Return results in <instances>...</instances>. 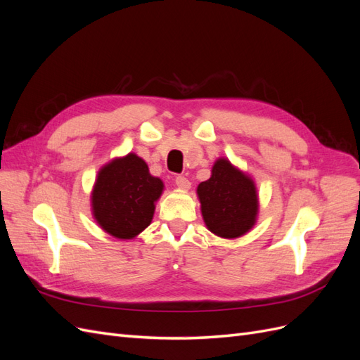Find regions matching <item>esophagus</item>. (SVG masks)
<instances>
[{
	"mask_svg": "<svg viewBox=\"0 0 360 360\" xmlns=\"http://www.w3.org/2000/svg\"><path fill=\"white\" fill-rule=\"evenodd\" d=\"M174 181H176V184L180 189H189L191 188V181L184 176H177Z\"/></svg>",
	"mask_w": 360,
	"mask_h": 360,
	"instance_id": "obj_1",
	"label": "esophagus"
}]
</instances>
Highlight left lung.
<instances>
[{"mask_svg": "<svg viewBox=\"0 0 360 360\" xmlns=\"http://www.w3.org/2000/svg\"><path fill=\"white\" fill-rule=\"evenodd\" d=\"M198 197L204 222L216 236L236 238L254 226L258 212L255 184L226 159L216 160L212 177L200 183Z\"/></svg>", "mask_w": 360, "mask_h": 360, "instance_id": "8db88e82", "label": "left lung"}]
</instances>
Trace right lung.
I'll return each mask as SVG.
<instances>
[{
    "label": "right lung",
    "instance_id": "add662e5",
    "mask_svg": "<svg viewBox=\"0 0 360 360\" xmlns=\"http://www.w3.org/2000/svg\"><path fill=\"white\" fill-rule=\"evenodd\" d=\"M163 191L147 163L134 153L105 165L93 189V213L97 224L117 238H132L153 219L155 202Z\"/></svg>",
    "mask_w": 360,
    "mask_h": 360
}]
</instances>
